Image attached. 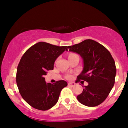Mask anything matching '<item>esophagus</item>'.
I'll return each mask as SVG.
<instances>
[{
  "instance_id": "34e87169",
  "label": "esophagus",
  "mask_w": 128,
  "mask_h": 128,
  "mask_svg": "<svg viewBox=\"0 0 128 128\" xmlns=\"http://www.w3.org/2000/svg\"><path fill=\"white\" fill-rule=\"evenodd\" d=\"M76 85V84L74 82H68V86H74Z\"/></svg>"
}]
</instances>
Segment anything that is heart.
Segmentation results:
<instances>
[{
	"label": "heart",
	"instance_id": "obj_1",
	"mask_svg": "<svg viewBox=\"0 0 128 128\" xmlns=\"http://www.w3.org/2000/svg\"><path fill=\"white\" fill-rule=\"evenodd\" d=\"M76 55V54H72H72H69V55H68V58H70V57ZM68 78H70V77H69V76H68Z\"/></svg>",
	"mask_w": 128,
	"mask_h": 128
}]
</instances>
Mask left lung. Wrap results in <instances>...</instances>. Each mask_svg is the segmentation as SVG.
<instances>
[{
	"label": "left lung",
	"instance_id": "1",
	"mask_svg": "<svg viewBox=\"0 0 128 128\" xmlns=\"http://www.w3.org/2000/svg\"><path fill=\"white\" fill-rule=\"evenodd\" d=\"M68 49L78 54L83 59V70L76 82L82 80L88 84L77 96L78 100L86 106H98L106 99L115 83V61L104 46L92 40L69 46L66 50Z\"/></svg>",
	"mask_w": 128,
	"mask_h": 128
}]
</instances>
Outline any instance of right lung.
Instances as JSON below:
<instances>
[{
	"label": "right lung",
	"instance_id": "add662e5",
	"mask_svg": "<svg viewBox=\"0 0 128 128\" xmlns=\"http://www.w3.org/2000/svg\"><path fill=\"white\" fill-rule=\"evenodd\" d=\"M67 46L39 42L29 48L17 67L16 82L23 99L36 109L46 111L58 102L61 91L67 86L65 80L46 83L44 76L54 69V63Z\"/></svg>",
	"mask_w": 128,
	"mask_h": 128
}]
</instances>
